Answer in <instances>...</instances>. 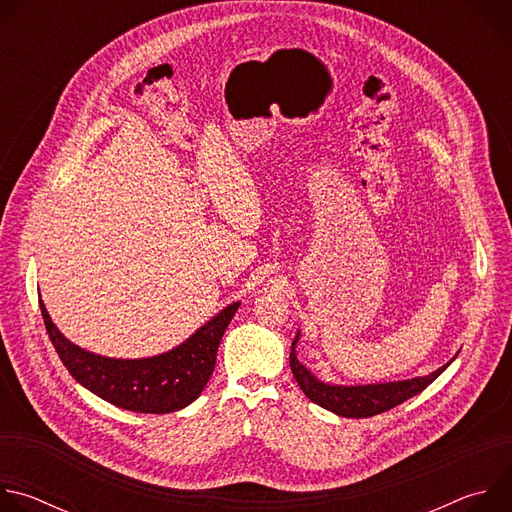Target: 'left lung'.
I'll use <instances>...</instances> for the list:
<instances>
[{
    "label": "left lung",
    "mask_w": 512,
    "mask_h": 512,
    "mask_svg": "<svg viewBox=\"0 0 512 512\" xmlns=\"http://www.w3.org/2000/svg\"><path fill=\"white\" fill-rule=\"evenodd\" d=\"M298 340H300V330H298L294 342H291L289 367H291V373H294V379L298 381L300 389L304 391V395L312 403H316L340 417H354V419L379 415V413L389 411V409L401 405L403 401L415 397L417 393H421L427 385H431L437 377H440L458 356L456 354L450 362L444 364V367H440L425 377L393 381V383H375V385H332V383L320 381L310 369H306L304 364L298 360V352H296Z\"/></svg>",
    "instance_id": "1"
}]
</instances>
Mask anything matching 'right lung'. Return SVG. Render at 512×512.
Returning a JSON list of instances; mask_svg holds the SVG:
<instances>
[{"label": "right lung", "mask_w": 512, "mask_h": 512, "mask_svg": "<svg viewBox=\"0 0 512 512\" xmlns=\"http://www.w3.org/2000/svg\"><path fill=\"white\" fill-rule=\"evenodd\" d=\"M241 302H233L176 348L148 358H111L72 344L40 300L46 332L77 383L107 403L135 413H172L198 399L208 383L216 350Z\"/></svg>", "instance_id": "1"}]
</instances>
